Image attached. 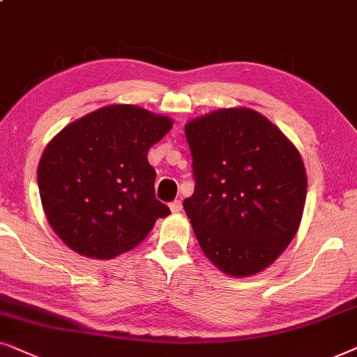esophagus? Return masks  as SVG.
Instances as JSON below:
<instances>
[{
	"instance_id": "1",
	"label": "esophagus",
	"mask_w": 357,
	"mask_h": 357,
	"mask_svg": "<svg viewBox=\"0 0 357 357\" xmlns=\"http://www.w3.org/2000/svg\"><path fill=\"white\" fill-rule=\"evenodd\" d=\"M169 208H171V212L178 213V212L183 211V204H181V201H173L169 204Z\"/></svg>"
}]
</instances>
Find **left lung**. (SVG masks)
I'll use <instances>...</instances> for the list:
<instances>
[{
	"label": "left lung",
	"mask_w": 357,
	"mask_h": 357,
	"mask_svg": "<svg viewBox=\"0 0 357 357\" xmlns=\"http://www.w3.org/2000/svg\"><path fill=\"white\" fill-rule=\"evenodd\" d=\"M194 194L184 199L208 259L230 275L268 268L301 225L307 174L296 146L251 109H220L186 126Z\"/></svg>",
	"instance_id": "obj_1"
}]
</instances>
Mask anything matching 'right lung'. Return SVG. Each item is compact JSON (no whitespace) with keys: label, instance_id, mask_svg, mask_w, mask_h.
<instances>
[{"label":"right lung","instance_id":"right-lung-1","mask_svg":"<svg viewBox=\"0 0 357 357\" xmlns=\"http://www.w3.org/2000/svg\"><path fill=\"white\" fill-rule=\"evenodd\" d=\"M171 126L165 116L116 104L70 123L47 145L37 169L40 201L66 246L88 258H114L169 215L155 197L156 171L146 153Z\"/></svg>","mask_w":357,"mask_h":357}]
</instances>
